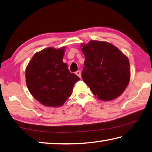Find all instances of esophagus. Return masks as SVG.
Returning <instances> with one entry per match:
<instances>
[{"label": "esophagus", "instance_id": "obj_1", "mask_svg": "<svg viewBox=\"0 0 152 152\" xmlns=\"http://www.w3.org/2000/svg\"><path fill=\"white\" fill-rule=\"evenodd\" d=\"M75 74L79 77L81 78V71H76L75 72Z\"/></svg>", "mask_w": 152, "mask_h": 152}]
</instances>
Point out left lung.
Returning a JSON list of instances; mask_svg holds the SVG:
<instances>
[{"mask_svg": "<svg viewBox=\"0 0 152 152\" xmlns=\"http://www.w3.org/2000/svg\"><path fill=\"white\" fill-rule=\"evenodd\" d=\"M81 49L86 58L82 78L95 96L103 102L120 96L131 76L127 56L105 41L91 40L81 43Z\"/></svg>", "mask_w": 152, "mask_h": 152, "instance_id": "8db88e82", "label": "left lung"}]
</instances>
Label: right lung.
<instances>
[{
    "label": "right lung",
    "mask_w": 152,
    "mask_h": 152,
    "mask_svg": "<svg viewBox=\"0 0 152 152\" xmlns=\"http://www.w3.org/2000/svg\"><path fill=\"white\" fill-rule=\"evenodd\" d=\"M65 52V47L45 48L33 56L26 67L29 92L46 107L62 106L71 95L75 83L80 80L63 63Z\"/></svg>",
    "instance_id": "1"
}]
</instances>
